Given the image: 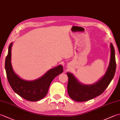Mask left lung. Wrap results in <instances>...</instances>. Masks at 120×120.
I'll return each instance as SVG.
<instances>
[{"instance_id":"8db88e82","label":"left lung","mask_w":120,"mask_h":120,"mask_svg":"<svg viewBox=\"0 0 120 120\" xmlns=\"http://www.w3.org/2000/svg\"><path fill=\"white\" fill-rule=\"evenodd\" d=\"M110 58L106 73L100 79L92 85L81 83L72 73L68 72V92L74 101L79 102L90 100L103 93L114 77L116 70L115 51L111 43L110 44Z\"/></svg>"}]
</instances>
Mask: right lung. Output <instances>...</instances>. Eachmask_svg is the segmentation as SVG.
<instances>
[{
    "label": "right lung",
    "instance_id": "1",
    "mask_svg": "<svg viewBox=\"0 0 120 120\" xmlns=\"http://www.w3.org/2000/svg\"><path fill=\"white\" fill-rule=\"evenodd\" d=\"M13 42L8 48L5 61V70L10 86L15 93L27 101H35L44 98L53 79L63 71L62 65L48 70L41 77L34 80H26L21 78L13 70L11 63V50Z\"/></svg>",
    "mask_w": 120,
    "mask_h": 120
}]
</instances>
